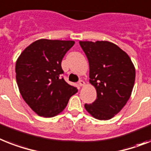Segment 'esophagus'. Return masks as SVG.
<instances>
[{"instance_id": "34e87169", "label": "esophagus", "mask_w": 151, "mask_h": 151, "mask_svg": "<svg viewBox=\"0 0 151 151\" xmlns=\"http://www.w3.org/2000/svg\"><path fill=\"white\" fill-rule=\"evenodd\" d=\"M78 85H79L80 86H84L85 85H86V83H85L84 81L80 80V81H79V82H78Z\"/></svg>"}]
</instances>
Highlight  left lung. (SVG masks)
<instances>
[{
  "mask_svg": "<svg viewBox=\"0 0 151 151\" xmlns=\"http://www.w3.org/2000/svg\"><path fill=\"white\" fill-rule=\"evenodd\" d=\"M79 44L89 61V83L97 93L96 99L85 108L96 119H111L131 96L135 67L129 55L112 42L80 41Z\"/></svg>",
  "mask_w": 151,
  "mask_h": 151,
  "instance_id": "left-lung-1",
  "label": "left lung"
}]
</instances>
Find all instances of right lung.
I'll list each match as a JSON object with an SVG mask.
<instances>
[{
    "instance_id": "right-lung-1",
    "label": "right lung",
    "mask_w": 151,
    "mask_h": 151,
    "mask_svg": "<svg viewBox=\"0 0 151 151\" xmlns=\"http://www.w3.org/2000/svg\"><path fill=\"white\" fill-rule=\"evenodd\" d=\"M74 44V41L42 38L28 45L17 58L15 73L20 93L40 116L59 114L78 92L60 76L62 58Z\"/></svg>"
}]
</instances>
